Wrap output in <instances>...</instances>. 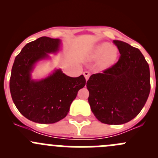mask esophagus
I'll list each match as a JSON object with an SVG mask.
<instances>
[{"mask_svg":"<svg viewBox=\"0 0 158 158\" xmlns=\"http://www.w3.org/2000/svg\"><path fill=\"white\" fill-rule=\"evenodd\" d=\"M83 75H84V76H85V79H86V80H88L89 76H90V73H89V72H87V71L84 72Z\"/></svg>","mask_w":158,"mask_h":158,"instance_id":"1","label":"esophagus"}]
</instances>
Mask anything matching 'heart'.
Listing matches in <instances>:
<instances>
[{"label":"heart","mask_w":158,"mask_h":158,"mask_svg":"<svg viewBox=\"0 0 158 158\" xmlns=\"http://www.w3.org/2000/svg\"><path fill=\"white\" fill-rule=\"evenodd\" d=\"M92 57L95 60H99V64L102 68H109L112 66L118 57V49L111 47L108 43L99 44L94 49Z\"/></svg>","instance_id":"obj_1"}]
</instances>
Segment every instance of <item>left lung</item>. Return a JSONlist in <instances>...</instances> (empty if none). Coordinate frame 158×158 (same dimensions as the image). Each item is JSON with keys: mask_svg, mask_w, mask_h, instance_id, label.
I'll list each match as a JSON object with an SVG mask.
<instances>
[{"mask_svg": "<svg viewBox=\"0 0 158 158\" xmlns=\"http://www.w3.org/2000/svg\"><path fill=\"white\" fill-rule=\"evenodd\" d=\"M118 47V61L87 81L88 101L98 121L107 125H122L136 117L147 102L150 90V69L138 48L113 40Z\"/></svg>", "mask_w": 158, "mask_h": 158, "instance_id": "obj_1", "label": "left lung"}]
</instances>
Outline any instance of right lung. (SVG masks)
<instances>
[{
	"label": "right lung",
	"mask_w": 158,
	"mask_h": 158,
	"mask_svg": "<svg viewBox=\"0 0 158 158\" xmlns=\"http://www.w3.org/2000/svg\"><path fill=\"white\" fill-rule=\"evenodd\" d=\"M60 39L42 36L27 44L16 56L10 79L13 102L18 111L29 120L40 124H52L64 118L78 92L85 85V77H69L56 69L48 77L31 79L36 62L56 52Z\"/></svg>",
	"instance_id": "obj_1"
}]
</instances>
